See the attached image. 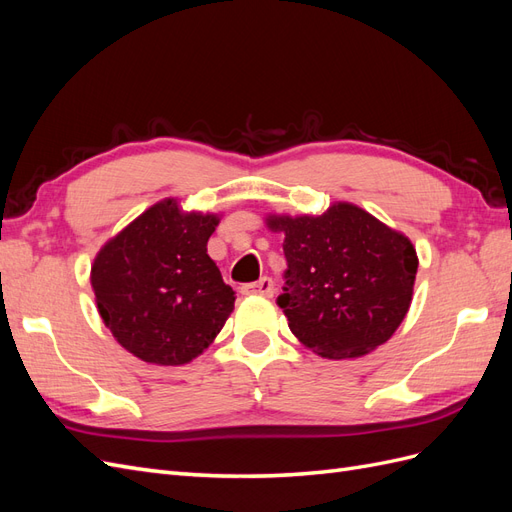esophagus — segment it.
Masks as SVG:
<instances>
[{
  "label": "esophagus",
  "mask_w": 512,
  "mask_h": 512,
  "mask_svg": "<svg viewBox=\"0 0 512 512\" xmlns=\"http://www.w3.org/2000/svg\"><path fill=\"white\" fill-rule=\"evenodd\" d=\"M243 292L245 294H262V297H273L275 284H273L271 277H260V280L254 282V284H245Z\"/></svg>",
  "instance_id": "esophagus-1"
}]
</instances>
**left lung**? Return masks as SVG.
Masks as SVG:
<instances>
[{
  "label": "left lung",
  "mask_w": 512,
  "mask_h": 512,
  "mask_svg": "<svg viewBox=\"0 0 512 512\" xmlns=\"http://www.w3.org/2000/svg\"><path fill=\"white\" fill-rule=\"evenodd\" d=\"M284 232L282 294L290 331L327 359L382 346L412 301L418 258L412 243L367 211L339 203L322 215L269 218Z\"/></svg>",
  "instance_id": "8db88e82"
}]
</instances>
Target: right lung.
<instances>
[{"mask_svg": "<svg viewBox=\"0 0 512 512\" xmlns=\"http://www.w3.org/2000/svg\"><path fill=\"white\" fill-rule=\"evenodd\" d=\"M215 215L153 205L108 241L91 267L98 312L117 342L141 361L183 365L203 352L235 307L207 254Z\"/></svg>", "mask_w": 512, "mask_h": 512, "instance_id": "obj_1", "label": "right lung"}]
</instances>
